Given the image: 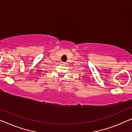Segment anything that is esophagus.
Here are the masks:
<instances>
[{
  "mask_svg": "<svg viewBox=\"0 0 132 132\" xmlns=\"http://www.w3.org/2000/svg\"><path fill=\"white\" fill-rule=\"evenodd\" d=\"M62 63H63V64H65V62H62Z\"/></svg>",
  "mask_w": 132,
  "mask_h": 132,
  "instance_id": "obj_1",
  "label": "esophagus"
}]
</instances>
